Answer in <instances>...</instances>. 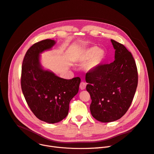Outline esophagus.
I'll list each match as a JSON object with an SVG mask.
<instances>
[{
  "mask_svg": "<svg viewBox=\"0 0 154 154\" xmlns=\"http://www.w3.org/2000/svg\"><path fill=\"white\" fill-rule=\"evenodd\" d=\"M86 85H87V84H86V83H85V82H82L80 84V88L81 90H84L85 88H86Z\"/></svg>",
  "mask_w": 154,
  "mask_h": 154,
  "instance_id": "1",
  "label": "esophagus"
}]
</instances>
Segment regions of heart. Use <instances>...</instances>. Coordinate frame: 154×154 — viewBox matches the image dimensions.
I'll list each match as a JSON object with an SVG mask.
<instances>
[{
	"label": "heart",
	"instance_id": "heart-1",
	"mask_svg": "<svg viewBox=\"0 0 154 154\" xmlns=\"http://www.w3.org/2000/svg\"><path fill=\"white\" fill-rule=\"evenodd\" d=\"M103 58V52L97 47H92L85 52L81 59L82 62H89L87 66L88 70H94L101 63Z\"/></svg>",
	"mask_w": 154,
	"mask_h": 154
}]
</instances>
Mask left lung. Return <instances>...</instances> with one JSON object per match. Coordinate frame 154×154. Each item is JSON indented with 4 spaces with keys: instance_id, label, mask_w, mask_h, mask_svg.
Listing matches in <instances>:
<instances>
[{
    "instance_id": "1",
    "label": "left lung",
    "mask_w": 154,
    "mask_h": 154,
    "mask_svg": "<svg viewBox=\"0 0 154 154\" xmlns=\"http://www.w3.org/2000/svg\"><path fill=\"white\" fill-rule=\"evenodd\" d=\"M115 60L100 64L86 74L87 92L92 102L91 114L101 122H114L122 117L130 107L138 84L135 60L126 47L111 39Z\"/></svg>"
}]
</instances>
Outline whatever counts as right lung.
<instances>
[{"mask_svg": "<svg viewBox=\"0 0 154 154\" xmlns=\"http://www.w3.org/2000/svg\"><path fill=\"white\" fill-rule=\"evenodd\" d=\"M54 40L45 39L32 45L24 56L21 87L24 97L34 114L48 124L59 122L68 114L69 103L78 93L80 79H64L45 70L40 54L50 50Z\"/></svg>", "mask_w": 154, "mask_h": 154, "instance_id": "add662e5", "label": "right lung"}]
</instances>
